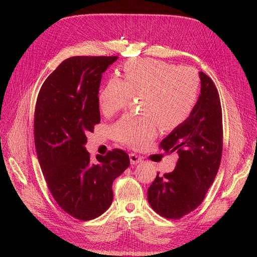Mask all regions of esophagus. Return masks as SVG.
Segmentation results:
<instances>
[{"mask_svg":"<svg viewBox=\"0 0 257 257\" xmlns=\"http://www.w3.org/2000/svg\"><path fill=\"white\" fill-rule=\"evenodd\" d=\"M142 162V158L135 155V154H130V163L131 165H137Z\"/></svg>","mask_w":257,"mask_h":257,"instance_id":"34e87169","label":"esophagus"}]
</instances>
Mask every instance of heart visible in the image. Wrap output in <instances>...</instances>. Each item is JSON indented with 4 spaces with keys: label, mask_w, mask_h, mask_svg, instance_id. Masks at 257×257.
<instances>
[{
    "label": "heart",
    "mask_w": 257,
    "mask_h": 257,
    "mask_svg": "<svg viewBox=\"0 0 257 257\" xmlns=\"http://www.w3.org/2000/svg\"><path fill=\"white\" fill-rule=\"evenodd\" d=\"M199 78L194 69L154 59L129 60L123 66V79L108 78L98 93L104 116L123 109L132 96H141L144 115H125L111 129L113 137L133 149L149 144L164 130H174L192 114L198 99Z\"/></svg>",
    "instance_id": "heart-1"
}]
</instances>
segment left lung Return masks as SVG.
<instances>
[{
  "mask_svg": "<svg viewBox=\"0 0 257 257\" xmlns=\"http://www.w3.org/2000/svg\"><path fill=\"white\" fill-rule=\"evenodd\" d=\"M200 95L190 117L161 143L166 154L179 156L171 173L159 176L148 190V199L160 215L179 219L203 201L216 176L223 153V115L218 91L203 72Z\"/></svg>",
  "mask_w": 257,
  "mask_h": 257,
  "instance_id": "1",
  "label": "left lung"
}]
</instances>
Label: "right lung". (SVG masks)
<instances>
[{
	"label": "right lung",
	"mask_w": 257,
	"mask_h": 257,
	"mask_svg": "<svg viewBox=\"0 0 257 257\" xmlns=\"http://www.w3.org/2000/svg\"><path fill=\"white\" fill-rule=\"evenodd\" d=\"M117 56H76L63 61L41 87L34 111L36 155L58 205L80 221H90L112 204L114 180L130 165L114 149L90 160L86 134L100 122L101 74Z\"/></svg>",
	"instance_id": "add662e5"
}]
</instances>
